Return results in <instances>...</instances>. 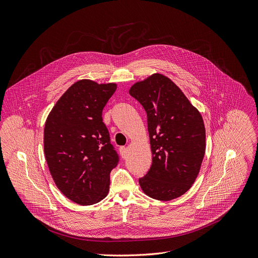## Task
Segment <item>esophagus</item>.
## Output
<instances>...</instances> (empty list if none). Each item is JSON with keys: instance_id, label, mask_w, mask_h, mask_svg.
Returning <instances> with one entry per match:
<instances>
[{"instance_id": "34e87169", "label": "esophagus", "mask_w": 258, "mask_h": 258, "mask_svg": "<svg viewBox=\"0 0 258 258\" xmlns=\"http://www.w3.org/2000/svg\"><path fill=\"white\" fill-rule=\"evenodd\" d=\"M120 151H121V154H122V158H123V159H126V158H127V152H128L127 147L122 146V147L120 148Z\"/></svg>"}]
</instances>
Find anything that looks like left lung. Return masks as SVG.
<instances>
[{"label":"left lung","instance_id":"8db88e82","mask_svg":"<svg viewBox=\"0 0 258 258\" xmlns=\"http://www.w3.org/2000/svg\"><path fill=\"white\" fill-rule=\"evenodd\" d=\"M147 116L152 163L139 179L151 198L172 200L194 183L205 152L202 117L168 77L153 74L129 90Z\"/></svg>","mask_w":258,"mask_h":258}]
</instances>
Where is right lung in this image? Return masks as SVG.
I'll return each instance as SVG.
<instances>
[{
    "label": "right lung",
    "mask_w": 258,
    "mask_h": 258,
    "mask_svg": "<svg viewBox=\"0 0 258 258\" xmlns=\"http://www.w3.org/2000/svg\"><path fill=\"white\" fill-rule=\"evenodd\" d=\"M115 83L83 79L60 97L43 132L45 160L57 187L70 200L90 205L104 199L120 158L102 122Z\"/></svg>",
    "instance_id": "obj_1"
}]
</instances>
